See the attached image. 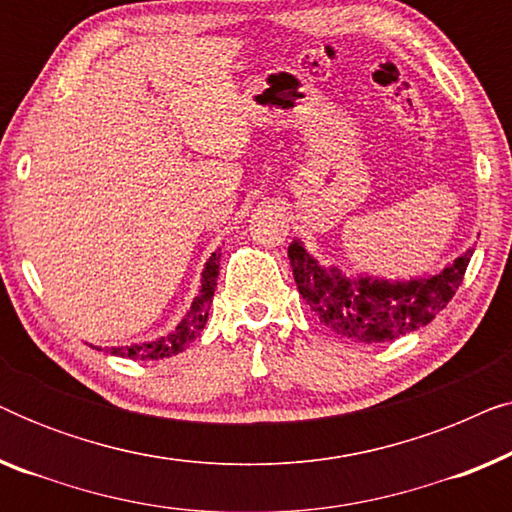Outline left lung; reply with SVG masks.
<instances>
[{"label": "left lung", "instance_id": "left-lung-1", "mask_svg": "<svg viewBox=\"0 0 512 512\" xmlns=\"http://www.w3.org/2000/svg\"><path fill=\"white\" fill-rule=\"evenodd\" d=\"M471 256L473 249H468L436 277L389 284L377 279L349 282L335 270L319 268L298 240L289 247L298 293L321 324L333 328L342 338L368 345L396 340L433 321L464 282Z\"/></svg>", "mask_w": 512, "mask_h": 512}]
</instances>
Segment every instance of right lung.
Returning a JSON list of instances; mask_svg holds the SVG:
<instances>
[{
  "label": "right lung",
  "instance_id": "obj_1",
  "mask_svg": "<svg viewBox=\"0 0 512 512\" xmlns=\"http://www.w3.org/2000/svg\"><path fill=\"white\" fill-rule=\"evenodd\" d=\"M219 263H221V254H212V258H209L205 265V272H202V289L193 300L191 312L186 314V319H181L177 331L153 342H142V345L111 347V354L123 356V359H135V361H156V359H167V356L184 352V349L198 338L200 331L207 324L209 305H212L214 300L216 279H219Z\"/></svg>",
  "mask_w": 512,
  "mask_h": 512
}]
</instances>
